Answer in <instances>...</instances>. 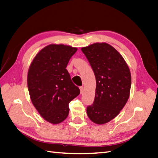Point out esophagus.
I'll return each instance as SVG.
<instances>
[{"instance_id":"1","label":"esophagus","mask_w":158,"mask_h":158,"mask_svg":"<svg viewBox=\"0 0 158 158\" xmlns=\"http://www.w3.org/2000/svg\"><path fill=\"white\" fill-rule=\"evenodd\" d=\"M80 93H83V90H84V89H83V87L82 86H80Z\"/></svg>"}]
</instances>
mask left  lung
I'll use <instances>...</instances> for the list:
<instances>
[{"label":"left lung","mask_w":158,"mask_h":158,"mask_svg":"<svg viewBox=\"0 0 158 158\" xmlns=\"http://www.w3.org/2000/svg\"><path fill=\"white\" fill-rule=\"evenodd\" d=\"M96 78L92 105L86 108L89 118L102 124L116 117L128 99L131 75L122 55L107 43H94L81 48Z\"/></svg>","instance_id":"8db88e82"}]
</instances>
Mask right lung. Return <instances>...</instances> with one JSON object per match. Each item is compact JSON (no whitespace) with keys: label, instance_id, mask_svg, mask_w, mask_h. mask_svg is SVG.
Here are the masks:
<instances>
[{"label":"right lung","instance_id":"obj_1","mask_svg":"<svg viewBox=\"0 0 158 158\" xmlns=\"http://www.w3.org/2000/svg\"><path fill=\"white\" fill-rule=\"evenodd\" d=\"M77 48L64 44H50L33 59L27 73L30 99L38 113L52 124L68 117L69 103L80 94L66 69Z\"/></svg>","mask_w":158,"mask_h":158}]
</instances>
